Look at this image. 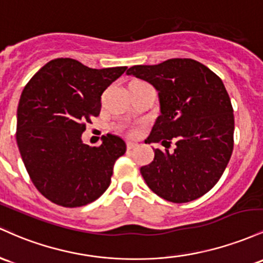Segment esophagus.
Instances as JSON below:
<instances>
[{"label":"esophagus","instance_id":"34e87169","mask_svg":"<svg viewBox=\"0 0 263 263\" xmlns=\"http://www.w3.org/2000/svg\"><path fill=\"white\" fill-rule=\"evenodd\" d=\"M126 146H128L129 150L134 149V147L137 146V143H133V141H128V143H126Z\"/></svg>","mask_w":263,"mask_h":263}]
</instances>
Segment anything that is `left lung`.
I'll use <instances>...</instances> for the list:
<instances>
[{
    "mask_svg": "<svg viewBox=\"0 0 263 263\" xmlns=\"http://www.w3.org/2000/svg\"><path fill=\"white\" fill-rule=\"evenodd\" d=\"M126 76L143 79L158 90L160 114L145 143L155 158L140 167L146 185L171 202L205 195L219 181L234 149L235 119L222 81L190 58H174L155 66H133Z\"/></svg>",
    "mask_w": 263,
    "mask_h": 263,
    "instance_id": "8db88e82",
    "label": "left lung"
}]
</instances>
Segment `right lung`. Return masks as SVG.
Here are the masks:
<instances>
[{
	"mask_svg": "<svg viewBox=\"0 0 263 263\" xmlns=\"http://www.w3.org/2000/svg\"><path fill=\"white\" fill-rule=\"evenodd\" d=\"M126 67L93 69L57 58L32 77L17 108L16 139L32 182L44 197L64 208L93 202L110 185L114 163L126 150L118 135L102 145L82 140L85 123L100 111V96Z\"/></svg>",
	"mask_w": 263,
	"mask_h": 263,
	"instance_id": "obj_1",
	"label": "right lung"
}]
</instances>
